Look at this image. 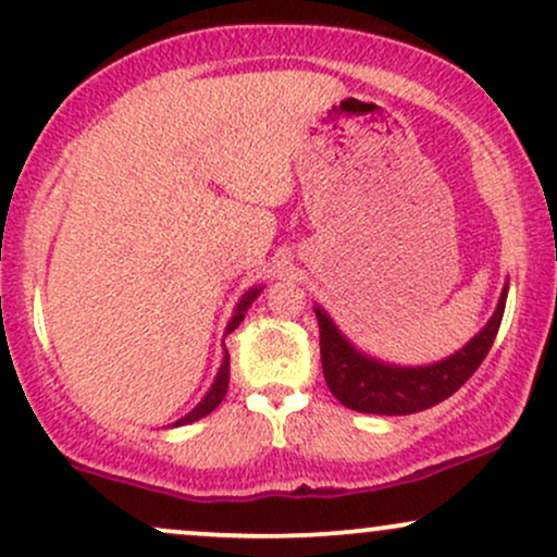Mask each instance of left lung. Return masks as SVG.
<instances>
[{
  "instance_id": "obj_1",
  "label": "left lung",
  "mask_w": 557,
  "mask_h": 557,
  "mask_svg": "<svg viewBox=\"0 0 557 557\" xmlns=\"http://www.w3.org/2000/svg\"><path fill=\"white\" fill-rule=\"evenodd\" d=\"M508 285H504L491 321L448 358L431 366H394L358 350L339 332L330 313L313 306L319 319L321 368L330 392L355 412L368 414H412L451 397L478 371L493 347L504 319Z\"/></svg>"
}]
</instances>
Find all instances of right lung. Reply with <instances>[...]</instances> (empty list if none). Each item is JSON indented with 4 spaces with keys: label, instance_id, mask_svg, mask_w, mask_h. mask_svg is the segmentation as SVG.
<instances>
[{
    "label": "right lung",
    "instance_id": "obj_1",
    "mask_svg": "<svg viewBox=\"0 0 557 557\" xmlns=\"http://www.w3.org/2000/svg\"><path fill=\"white\" fill-rule=\"evenodd\" d=\"M259 293H261V285H259V287H251V290H246L244 296H240L238 306H236V311H233L231 321H227L225 334H231L233 330H238V324H240V321H244L246 311H249L253 300L259 298ZM227 381H231V355H227V350H225V358H223V363H220V371H218V376H214V381H212L210 392L205 394L202 401H199V405L194 407L191 412H186L184 418H178L176 423H173V428H178V425H189V423H194V420H202V418H207V414H210V412L214 410V407H218L220 401L225 399Z\"/></svg>",
    "mask_w": 557,
    "mask_h": 557
}]
</instances>
